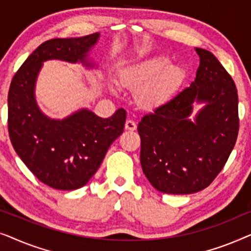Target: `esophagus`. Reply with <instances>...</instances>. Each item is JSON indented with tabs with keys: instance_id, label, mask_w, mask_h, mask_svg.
<instances>
[{
	"instance_id": "esophagus-1",
	"label": "esophagus",
	"mask_w": 251,
	"mask_h": 251,
	"mask_svg": "<svg viewBox=\"0 0 251 251\" xmlns=\"http://www.w3.org/2000/svg\"><path fill=\"white\" fill-rule=\"evenodd\" d=\"M126 130H130V131H133V130L137 129V125L135 121H132V120H126Z\"/></svg>"
}]
</instances>
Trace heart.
I'll list each match as a JSON object with an SVG mask.
<instances>
[{
  "mask_svg": "<svg viewBox=\"0 0 251 251\" xmlns=\"http://www.w3.org/2000/svg\"><path fill=\"white\" fill-rule=\"evenodd\" d=\"M164 56L153 57L130 68L123 76V83L129 88H142V99L147 104L161 101L180 81L179 67L169 65Z\"/></svg>",
  "mask_w": 251,
  "mask_h": 251,
  "instance_id": "b5f03b06",
  "label": "heart"
}]
</instances>
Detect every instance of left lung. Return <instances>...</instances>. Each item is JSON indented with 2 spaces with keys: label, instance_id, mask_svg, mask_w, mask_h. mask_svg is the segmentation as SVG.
Segmentation results:
<instances>
[{
  "label": "left lung",
  "instance_id": "obj_1",
  "mask_svg": "<svg viewBox=\"0 0 251 251\" xmlns=\"http://www.w3.org/2000/svg\"><path fill=\"white\" fill-rule=\"evenodd\" d=\"M200 66L191 87L144 115L138 125L140 163L154 188L168 194L204 190L224 168L239 133L238 90L211 52L197 48ZM194 101L207 105L196 123Z\"/></svg>",
  "mask_w": 251,
  "mask_h": 251
}]
</instances>
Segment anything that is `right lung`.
<instances>
[{
	"label": "right lung",
	"instance_id": "obj_1",
	"mask_svg": "<svg viewBox=\"0 0 251 251\" xmlns=\"http://www.w3.org/2000/svg\"><path fill=\"white\" fill-rule=\"evenodd\" d=\"M99 34L52 39L41 44L17 71L8 95V130L13 149L37 179L56 190H77L97 173L111 144L123 132L126 113L108 119L87 109L56 121L44 116L34 98L42 61H83Z\"/></svg>",
	"mask_w": 251,
	"mask_h": 251
}]
</instances>
